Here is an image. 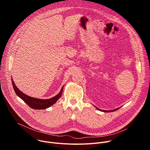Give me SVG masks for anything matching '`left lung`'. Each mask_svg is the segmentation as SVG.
Instances as JSON below:
<instances>
[{
  "mask_svg": "<svg viewBox=\"0 0 150 150\" xmlns=\"http://www.w3.org/2000/svg\"><path fill=\"white\" fill-rule=\"evenodd\" d=\"M98 110H100V111H101V112H115V111H116V110H118L119 109V108H117V109H115V110H101V109H98V108H97Z\"/></svg>",
  "mask_w": 150,
  "mask_h": 150,
  "instance_id": "1",
  "label": "left lung"
}]
</instances>
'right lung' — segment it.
<instances>
[{"mask_svg": "<svg viewBox=\"0 0 150 150\" xmlns=\"http://www.w3.org/2000/svg\"><path fill=\"white\" fill-rule=\"evenodd\" d=\"M12 86L14 89V91L16 95L19 97L21 99H22L28 106H30L31 108L34 109H46L51 105H52L53 104H54L57 100L60 98L62 96V93L63 91V87L62 88L60 93L56 96H54L53 98H51L50 99L47 100H43V99H38V98H35L31 97H30L23 92H21L18 87L16 86L13 79H12Z\"/></svg>", "mask_w": 150, "mask_h": 150, "instance_id": "add662e5", "label": "right lung"}]
</instances>
